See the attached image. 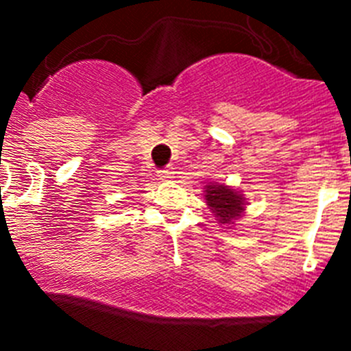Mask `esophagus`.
I'll return each instance as SVG.
<instances>
[{"label":"esophagus","instance_id":"34e87169","mask_svg":"<svg viewBox=\"0 0 351 351\" xmlns=\"http://www.w3.org/2000/svg\"><path fill=\"white\" fill-rule=\"evenodd\" d=\"M158 176H160V179H172L173 178V170L170 169V167H167V169H161L158 170Z\"/></svg>","mask_w":351,"mask_h":351}]
</instances>
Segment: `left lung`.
I'll use <instances>...</instances> for the list:
<instances>
[{
  "instance_id": "8db88e82",
  "label": "left lung",
  "mask_w": 351,
  "mask_h": 351,
  "mask_svg": "<svg viewBox=\"0 0 351 351\" xmlns=\"http://www.w3.org/2000/svg\"><path fill=\"white\" fill-rule=\"evenodd\" d=\"M206 200L221 225H232L244 213V197L226 184H207Z\"/></svg>"
}]
</instances>
